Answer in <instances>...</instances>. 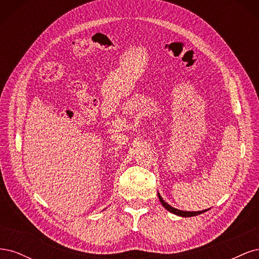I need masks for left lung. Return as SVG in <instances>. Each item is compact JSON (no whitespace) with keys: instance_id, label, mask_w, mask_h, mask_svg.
<instances>
[{"instance_id":"8db88e82","label":"left lung","mask_w":259,"mask_h":259,"mask_svg":"<svg viewBox=\"0 0 259 259\" xmlns=\"http://www.w3.org/2000/svg\"><path fill=\"white\" fill-rule=\"evenodd\" d=\"M158 197H159V200L160 202L162 203V205L165 207L168 211H170V213H173L175 215H178V216H182V217H192V216H197V215H200V214H203L205 213V211L207 209H204V210H198V211H187V210H180V209H177L173 206H170L169 204H167V203L163 200V198L161 197V194L158 192Z\"/></svg>"}]
</instances>
